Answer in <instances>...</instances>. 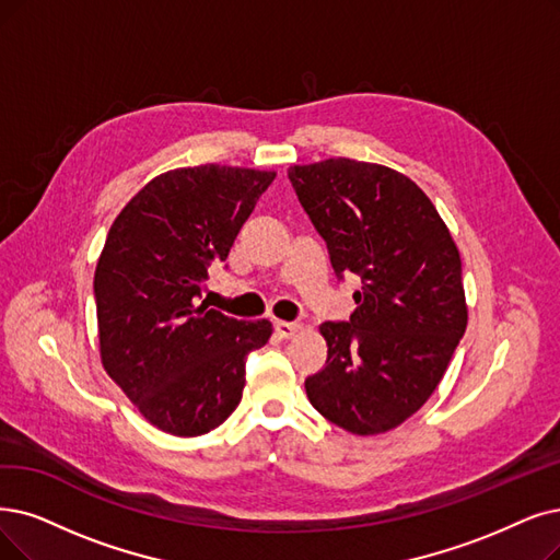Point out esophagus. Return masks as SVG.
<instances>
[{
  "instance_id": "obj_1",
  "label": "esophagus",
  "mask_w": 560,
  "mask_h": 560,
  "mask_svg": "<svg viewBox=\"0 0 560 560\" xmlns=\"http://www.w3.org/2000/svg\"><path fill=\"white\" fill-rule=\"evenodd\" d=\"M301 324H292V322H276V332L280 335L282 340H289V338H294V335H299L301 332Z\"/></svg>"
}]
</instances>
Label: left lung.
Returning <instances> with one entry per match:
<instances>
[{
  "label": "left lung",
  "instance_id": "1",
  "mask_svg": "<svg viewBox=\"0 0 560 560\" xmlns=\"http://www.w3.org/2000/svg\"><path fill=\"white\" fill-rule=\"evenodd\" d=\"M338 278L361 276L347 324L326 322L310 405L338 428L384 434L411 418L448 370L468 322L459 250L432 199L386 165L328 159L287 170Z\"/></svg>",
  "mask_w": 560,
  "mask_h": 560
}]
</instances>
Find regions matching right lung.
Wrapping results in <instances>:
<instances>
[{
  "label": "right lung",
  "mask_w": 560,
  "mask_h": 560,
  "mask_svg": "<svg viewBox=\"0 0 560 560\" xmlns=\"http://www.w3.org/2000/svg\"><path fill=\"white\" fill-rule=\"evenodd\" d=\"M273 178L215 163L170 170L107 232L94 273L101 363L167 434L225 422L243 395L245 355L271 338L268 319L238 322L199 303V292Z\"/></svg>",
  "instance_id": "1"
}]
</instances>
